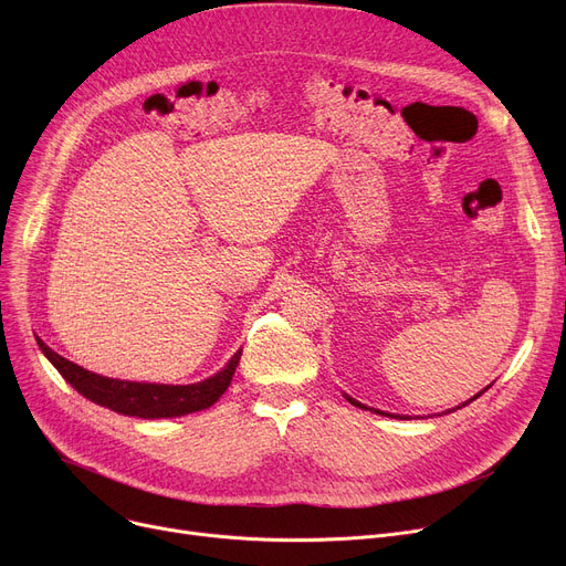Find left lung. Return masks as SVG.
I'll return each mask as SVG.
<instances>
[{
	"label": "left lung",
	"mask_w": 566,
	"mask_h": 566,
	"mask_svg": "<svg viewBox=\"0 0 566 566\" xmlns=\"http://www.w3.org/2000/svg\"><path fill=\"white\" fill-rule=\"evenodd\" d=\"M486 388H489V385H486ZM486 388L482 390V392H478V395H474L472 399H468V401H463V403H459L457 408H463V406H468L470 401H474V399H478V397H482L484 392H486ZM346 397V401L348 403H353V406H358V408H365V410H371V412H378V415H385V418H397V420H401V418H406V415H395V412H382V410H378V408H369V406H365V403H360L358 399H353V397H348V395H344ZM457 408H450V410H442V415H448V412H452V410H457ZM408 420V418H406Z\"/></svg>",
	"instance_id": "left-lung-1"
}]
</instances>
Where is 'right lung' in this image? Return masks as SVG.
<instances>
[{
    "label": "right lung",
    "mask_w": 566,
    "mask_h": 566,
    "mask_svg": "<svg viewBox=\"0 0 566 566\" xmlns=\"http://www.w3.org/2000/svg\"><path fill=\"white\" fill-rule=\"evenodd\" d=\"M39 346L52 367L71 382L73 388L94 401L105 406L118 415H128V418L142 420H163V418H181L203 408H211L229 388L233 371L241 363L243 348H238L231 360L213 376H208L199 382L188 385H167V382H142V380H122V378H107L101 374L88 371L62 355L54 353L43 339Z\"/></svg>",
    "instance_id": "1"
}]
</instances>
